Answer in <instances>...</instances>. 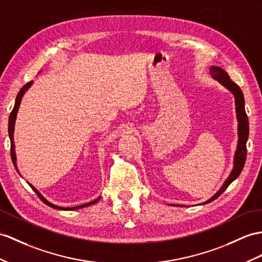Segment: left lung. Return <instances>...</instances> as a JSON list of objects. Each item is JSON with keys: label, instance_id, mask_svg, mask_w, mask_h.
I'll return each mask as SVG.
<instances>
[{"label": "left lung", "instance_id": "left-lung-1", "mask_svg": "<svg viewBox=\"0 0 262 262\" xmlns=\"http://www.w3.org/2000/svg\"><path fill=\"white\" fill-rule=\"evenodd\" d=\"M210 74L212 75V78L215 79L218 82H220L223 86H226L229 91H231L234 95V102H235V113H237V119H238V145L237 150H235L234 155V162H233V169L231 171L230 176L228 177L226 182L223 183L221 189L216 192L211 199H209L205 203H209L216 199L220 194L223 193L230 183L237 179L239 174L241 173L242 169L245 167L246 163V158H247V140L249 136V121L247 113L245 110V98L244 93H242L240 86L234 83L228 73L222 70L219 67H211L210 68Z\"/></svg>", "mask_w": 262, "mask_h": 262}]
</instances>
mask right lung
<instances>
[{
    "label": "right lung",
    "instance_id": "right-lung-1",
    "mask_svg": "<svg viewBox=\"0 0 262 262\" xmlns=\"http://www.w3.org/2000/svg\"><path fill=\"white\" fill-rule=\"evenodd\" d=\"M31 84H32V81L28 82L27 84H25V85L21 89L20 92L17 93V95H16V100H15V104H14V107H13V110H12V112H11V114H10V118H9V137H10V140H11V158H12V162H13V164H14V167H15L16 171H18V170H17V167H16V157H15V151H14V141H13L14 123H15L16 113H17V111H18V106H20V103H21V100H22L23 94H24L25 92H27V90H28V89L31 86ZM29 184H30V183H29ZM30 187H31L32 189H33L34 192H35L37 195H39L40 199H41L44 203H46V205H48L49 207L53 208V209H57V210H75V209H81V208H84V207H88V206H91V205H93V203L98 202V201L100 200V198H99V199H97V200L91 201V202H89V203H85V205H82V206L72 207V208H62V207H57V206H55V205H52V203H51V202H49L48 200L44 199V198L40 194L39 191H37L33 186H32V184H30Z\"/></svg>",
    "mask_w": 262,
    "mask_h": 262
}]
</instances>
